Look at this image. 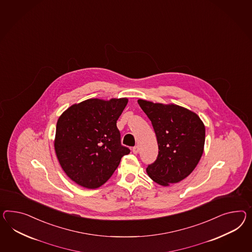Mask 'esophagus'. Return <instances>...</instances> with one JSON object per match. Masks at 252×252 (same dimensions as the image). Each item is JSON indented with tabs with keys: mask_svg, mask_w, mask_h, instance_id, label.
<instances>
[{
	"mask_svg": "<svg viewBox=\"0 0 252 252\" xmlns=\"http://www.w3.org/2000/svg\"><path fill=\"white\" fill-rule=\"evenodd\" d=\"M139 151H140V148H139L138 145H136V146H134V147L132 148V152H133V154H135V155H137V154L139 153Z\"/></svg>",
	"mask_w": 252,
	"mask_h": 252,
	"instance_id": "1",
	"label": "esophagus"
}]
</instances>
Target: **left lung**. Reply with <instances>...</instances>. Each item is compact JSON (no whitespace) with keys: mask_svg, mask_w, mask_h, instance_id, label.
Segmentation results:
<instances>
[{"mask_svg":"<svg viewBox=\"0 0 252 252\" xmlns=\"http://www.w3.org/2000/svg\"><path fill=\"white\" fill-rule=\"evenodd\" d=\"M138 103L152 122L159 147L156 161L146 168L149 177L162 187L184 180L204 153L205 124L195 112L176 104Z\"/></svg>","mask_w":252,"mask_h":252,"instance_id":"obj_1","label":"left lung"}]
</instances>
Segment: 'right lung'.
Masks as SVG:
<instances>
[{"label":"right lung","mask_w":252,"mask_h":252,"mask_svg":"<svg viewBox=\"0 0 252 252\" xmlns=\"http://www.w3.org/2000/svg\"><path fill=\"white\" fill-rule=\"evenodd\" d=\"M127 97L89 98L59 116L54 147L65 174L80 187L96 189L114 173L129 150L121 145L117 121Z\"/></svg>","instance_id":"1"}]
</instances>
